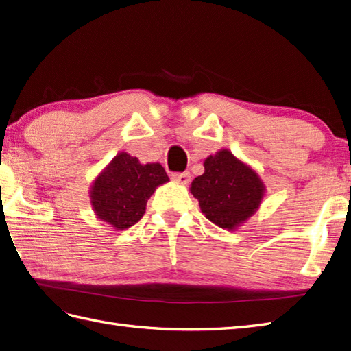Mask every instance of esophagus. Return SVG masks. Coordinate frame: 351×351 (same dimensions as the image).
Masks as SVG:
<instances>
[{"instance_id":"obj_1","label":"esophagus","mask_w":351,"mask_h":351,"mask_svg":"<svg viewBox=\"0 0 351 351\" xmlns=\"http://www.w3.org/2000/svg\"><path fill=\"white\" fill-rule=\"evenodd\" d=\"M190 173L189 172H181V173H173L172 175V179L173 181H176V182H179V184H189L190 182Z\"/></svg>"}]
</instances>
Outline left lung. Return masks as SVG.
<instances>
[{"instance_id": "left-lung-1", "label": "left lung", "mask_w": 351, "mask_h": 351, "mask_svg": "<svg viewBox=\"0 0 351 351\" xmlns=\"http://www.w3.org/2000/svg\"><path fill=\"white\" fill-rule=\"evenodd\" d=\"M203 166L205 173L194 178L191 194L209 221L233 230L256 213L265 185L254 170L227 149L208 157Z\"/></svg>"}]
</instances>
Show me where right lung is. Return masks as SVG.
Here are the masks:
<instances>
[{"mask_svg": "<svg viewBox=\"0 0 351 351\" xmlns=\"http://www.w3.org/2000/svg\"><path fill=\"white\" fill-rule=\"evenodd\" d=\"M167 181L166 170L158 162L141 165L136 157L121 152L94 181L93 208L103 221L124 230L143 217L154 190Z\"/></svg>", "mask_w": 351, "mask_h": 351, "instance_id": "1", "label": "right lung"}]
</instances>
